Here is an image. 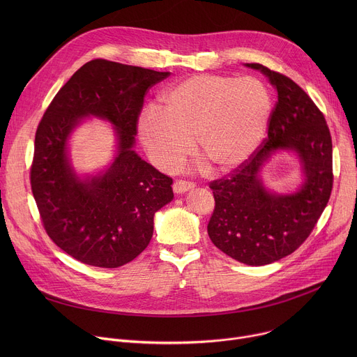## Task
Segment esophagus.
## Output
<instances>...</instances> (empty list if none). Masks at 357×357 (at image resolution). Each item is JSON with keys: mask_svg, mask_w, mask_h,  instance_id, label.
I'll return each instance as SVG.
<instances>
[{"mask_svg": "<svg viewBox=\"0 0 357 357\" xmlns=\"http://www.w3.org/2000/svg\"><path fill=\"white\" fill-rule=\"evenodd\" d=\"M172 188H174V192H175L176 195H179V193H183V192H188V190L193 189V188H195V183L186 182V181H176Z\"/></svg>", "mask_w": 357, "mask_h": 357, "instance_id": "esophagus-1", "label": "esophagus"}]
</instances>
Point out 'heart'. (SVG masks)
<instances>
[{
  "instance_id": "obj_1",
  "label": "heart",
  "mask_w": 357,
  "mask_h": 357,
  "mask_svg": "<svg viewBox=\"0 0 357 357\" xmlns=\"http://www.w3.org/2000/svg\"><path fill=\"white\" fill-rule=\"evenodd\" d=\"M161 110L146 109L138 134L151 162L176 169L193 151L213 172L241 167L264 138L273 112L268 89L256 77L196 75L171 87Z\"/></svg>"
}]
</instances>
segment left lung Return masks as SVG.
Instances as JSON below:
<instances>
[{
	"mask_svg": "<svg viewBox=\"0 0 357 357\" xmlns=\"http://www.w3.org/2000/svg\"><path fill=\"white\" fill-rule=\"evenodd\" d=\"M278 101L261 146L230 175L209 183L215 211L208 225L212 243L247 266H266L294 252L314 230L333 186L332 138L322 112L294 80L260 63ZM277 150H292L304 182L294 194L268 191L259 172Z\"/></svg>",
	"mask_w": 357,
	"mask_h": 357,
	"instance_id": "left-lung-1",
	"label": "left lung"
}]
</instances>
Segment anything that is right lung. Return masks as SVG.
<instances>
[{
  "label": "right lung",
  "instance_id": "1",
  "mask_svg": "<svg viewBox=\"0 0 357 357\" xmlns=\"http://www.w3.org/2000/svg\"><path fill=\"white\" fill-rule=\"evenodd\" d=\"M169 72L94 59L56 93L36 134L31 188L47 236L77 261L117 268L146 248L154 215L174 199L172 178L132 149L149 87ZM89 115L116 128L118 155L109 170L80 178L70 165L67 141Z\"/></svg>",
  "mask_w": 357,
  "mask_h": 357
}]
</instances>
